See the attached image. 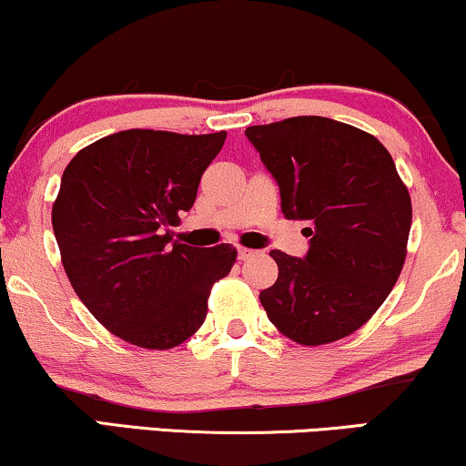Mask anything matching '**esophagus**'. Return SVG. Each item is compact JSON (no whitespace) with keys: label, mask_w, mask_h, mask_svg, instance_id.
Here are the masks:
<instances>
[{"label":"esophagus","mask_w":466,"mask_h":466,"mask_svg":"<svg viewBox=\"0 0 466 466\" xmlns=\"http://www.w3.org/2000/svg\"><path fill=\"white\" fill-rule=\"evenodd\" d=\"M255 255H257V250H250V248H244V246H239V248H238V257H239V261H248V258L255 257Z\"/></svg>","instance_id":"1"}]
</instances>
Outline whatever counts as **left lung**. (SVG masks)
Listing matches in <instances>:
<instances>
[{"instance_id": "8db88e82", "label": "left lung", "mask_w": 466, "mask_h": 466, "mask_svg": "<svg viewBox=\"0 0 466 466\" xmlns=\"http://www.w3.org/2000/svg\"><path fill=\"white\" fill-rule=\"evenodd\" d=\"M280 188L285 218L304 220L306 257L271 250L278 280L258 299L291 340L353 334L388 299L410 231V197L388 149L355 126L301 115L246 128Z\"/></svg>"}]
</instances>
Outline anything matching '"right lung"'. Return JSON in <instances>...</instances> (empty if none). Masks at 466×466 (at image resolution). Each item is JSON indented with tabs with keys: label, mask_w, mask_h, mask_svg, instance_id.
<instances>
[{
	"label": "right lung",
	"mask_w": 466,
	"mask_h": 466,
	"mask_svg": "<svg viewBox=\"0 0 466 466\" xmlns=\"http://www.w3.org/2000/svg\"><path fill=\"white\" fill-rule=\"evenodd\" d=\"M225 138V130H122L66 167L51 214L66 276L126 342L165 351L188 340L208 317L214 282L233 268L231 244L195 248L171 233Z\"/></svg>",
	"instance_id": "add662e5"
}]
</instances>
